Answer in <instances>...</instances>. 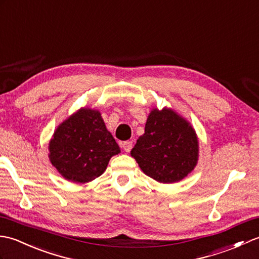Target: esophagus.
I'll use <instances>...</instances> for the list:
<instances>
[{"label": "esophagus", "mask_w": 259, "mask_h": 259, "mask_svg": "<svg viewBox=\"0 0 259 259\" xmlns=\"http://www.w3.org/2000/svg\"><path fill=\"white\" fill-rule=\"evenodd\" d=\"M122 147L125 152H131V149L133 148V142L132 141H126V142H123L122 143Z\"/></svg>", "instance_id": "1"}]
</instances>
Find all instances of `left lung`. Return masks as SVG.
<instances>
[{
	"instance_id": "obj_1",
	"label": "left lung",
	"mask_w": 259,
	"mask_h": 259,
	"mask_svg": "<svg viewBox=\"0 0 259 259\" xmlns=\"http://www.w3.org/2000/svg\"><path fill=\"white\" fill-rule=\"evenodd\" d=\"M131 155L147 176L159 183H175L196 165L198 141L192 126L176 113L154 110Z\"/></svg>"
}]
</instances>
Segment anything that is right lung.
Instances as JSON below:
<instances>
[{"label": "right lung", "mask_w": 259, "mask_h": 259, "mask_svg": "<svg viewBox=\"0 0 259 259\" xmlns=\"http://www.w3.org/2000/svg\"><path fill=\"white\" fill-rule=\"evenodd\" d=\"M119 151L101 113L89 108L63 122L50 142L52 165L66 180L82 184L102 175Z\"/></svg>", "instance_id": "obj_1"}]
</instances>
